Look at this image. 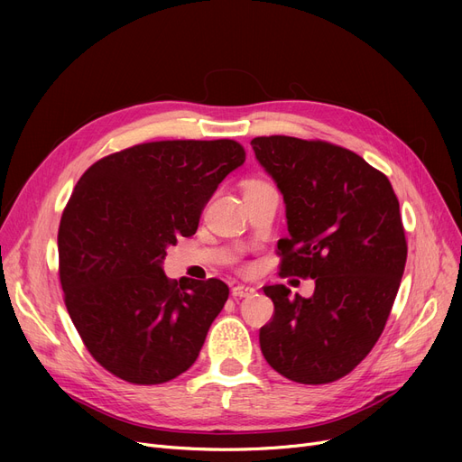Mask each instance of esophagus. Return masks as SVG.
<instances>
[{
	"instance_id": "34e87169",
	"label": "esophagus",
	"mask_w": 462,
	"mask_h": 462,
	"mask_svg": "<svg viewBox=\"0 0 462 462\" xmlns=\"http://www.w3.org/2000/svg\"><path fill=\"white\" fill-rule=\"evenodd\" d=\"M256 292V290L253 286H247V284H236L232 288V296L234 298H249Z\"/></svg>"
}]
</instances>
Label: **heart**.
Here are the masks:
<instances>
[{"label":"heart","instance_id":"obj_1","mask_svg":"<svg viewBox=\"0 0 462 462\" xmlns=\"http://www.w3.org/2000/svg\"><path fill=\"white\" fill-rule=\"evenodd\" d=\"M249 183H262V181H249Z\"/></svg>","mask_w":462,"mask_h":462}]
</instances>
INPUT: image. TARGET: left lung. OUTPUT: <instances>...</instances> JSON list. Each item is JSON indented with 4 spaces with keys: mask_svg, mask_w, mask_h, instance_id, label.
<instances>
[{
    "mask_svg": "<svg viewBox=\"0 0 462 462\" xmlns=\"http://www.w3.org/2000/svg\"><path fill=\"white\" fill-rule=\"evenodd\" d=\"M251 145L286 204L281 275L314 279L310 298L263 286L275 314L260 328L262 354L288 380L335 382L367 357L392 312L408 251L399 200L341 145L279 134Z\"/></svg>",
    "mask_w": 462,
    "mask_h": 462,
    "instance_id": "8db88e82",
    "label": "left lung"
}]
</instances>
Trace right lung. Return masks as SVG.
Returning a JSON list of instances; mask_svg holds the SVG:
<instances>
[{
	"instance_id": "obj_1",
	"label": "right lung",
	"mask_w": 462,
	"mask_h": 462,
	"mask_svg": "<svg viewBox=\"0 0 462 462\" xmlns=\"http://www.w3.org/2000/svg\"><path fill=\"white\" fill-rule=\"evenodd\" d=\"M244 162L234 140H161L103 157L79 180L58 232L60 281L88 352L114 376L164 383L197 361L228 286L172 281L162 260Z\"/></svg>"
}]
</instances>
